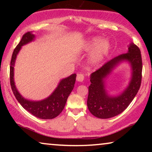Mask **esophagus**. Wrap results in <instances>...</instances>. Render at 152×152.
<instances>
[{
  "instance_id": "esophagus-1",
  "label": "esophagus",
  "mask_w": 152,
  "mask_h": 152,
  "mask_svg": "<svg viewBox=\"0 0 152 152\" xmlns=\"http://www.w3.org/2000/svg\"><path fill=\"white\" fill-rule=\"evenodd\" d=\"M84 75L83 74H77V80L78 81V82H82L84 81Z\"/></svg>"
}]
</instances>
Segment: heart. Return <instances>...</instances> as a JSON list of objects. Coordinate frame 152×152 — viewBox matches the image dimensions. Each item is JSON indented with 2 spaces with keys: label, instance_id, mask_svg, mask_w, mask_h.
<instances>
[{
  "label": "heart",
  "instance_id": "b5f03b06",
  "mask_svg": "<svg viewBox=\"0 0 152 152\" xmlns=\"http://www.w3.org/2000/svg\"><path fill=\"white\" fill-rule=\"evenodd\" d=\"M111 43L107 39H102L100 37H93L88 39L82 47L83 50L92 51L89 61L93 66H99L109 54Z\"/></svg>",
  "mask_w": 152,
  "mask_h": 152
}]
</instances>
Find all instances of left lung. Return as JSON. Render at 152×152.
I'll return each instance as SVG.
<instances>
[{
    "label": "left lung",
    "instance_id": "left-lung-1",
    "mask_svg": "<svg viewBox=\"0 0 152 152\" xmlns=\"http://www.w3.org/2000/svg\"><path fill=\"white\" fill-rule=\"evenodd\" d=\"M122 63H128L130 66L131 78L129 84L121 93L111 95L106 89V80L113 70ZM142 69L140 49L134 43H130L127 53L113 58L91 75L87 99L89 111L101 119L113 118L124 111L140 88Z\"/></svg>",
    "mask_w": 152,
    "mask_h": 152
}]
</instances>
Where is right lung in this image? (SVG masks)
<instances>
[{"instance_id":"1","label":"right lung","mask_w":152,"mask_h":152,"mask_svg":"<svg viewBox=\"0 0 152 152\" xmlns=\"http://www.w3.org/2000/svg\"><path fill=\"white\" fill-rule=\"evenodd\" d=\"M35 35L32 32H28L23 36L19 43L14 49L10 63V84L14 96L25 109L35 117L41 119H53L59 115L65 107L70 93L74 88L77 75L72 74L62 79L51 95L41 100H30L25 98L18 92L14 82V65L18 54L22 46L35 40Z\"/></svg>"}]
</instances>
